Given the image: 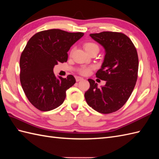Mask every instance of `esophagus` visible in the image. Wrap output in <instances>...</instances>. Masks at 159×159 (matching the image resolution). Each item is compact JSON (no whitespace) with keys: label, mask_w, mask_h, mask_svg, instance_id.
<instances>
[{"label":"esophagus","mask_w":159,"mask_h":159,"mask_svg":"<svg viewBox=\"0 0 159 159\" xmlns=\"http://www.w3.org/2000/svg\"><path fill=\"white\" fill-rule=\"evenodd\" d=\"M83 80V79L82 77H80V76H76V82H79V81H80V80Z\"/></svg>","instance_id":"34e87169"}]
</instances>
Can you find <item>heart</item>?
<instances>
[{"label": "heart", "mask_w": 159, "mask_h": 159, "mask_svg": "<svg viewBox=\"0 0 159 159\" xmlns=\"http://www.w3.org/2000/svg\"><path fill=\"white\" fill-rule=\"evenodd\" d=\"M84 48L85 49L87 52H90L91 51H93V50H97L98 52L99 51V46L96 44V43L94 42H86L84 43ZM91 70H92V67H80L79 70V72L82 74V75H87L88 74Z\"/></svg>", "instance_id": "obj_1"}]
</instances>
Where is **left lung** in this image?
Returning a JSON list of instances; mask_svg holds the SVG:
<instances>
[{"instance_id":"8db88e82","label":"left lung","mask_w":159,"mask_h":159,"mask_svg":"<svg viewBox=\"0 0 159 159\" xmlns=\"http://www.w3.org/2000/svg\"><path fill=\"white\" fill-rule=\"evenodd\" d=\"M90 36L105 49L104 62L96 76L106 84L98 87L93 80L88 79L86 102L100 113L116 112L127 102L135 86L139 68L136 48L122 33L104 31Z\"/></svg>"}]
</instances>
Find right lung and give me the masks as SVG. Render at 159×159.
<instances>
[{
  "label": "right lung",
  "instance_id": "add662e5",
  "mask_svg": "<svg viewBox=\"0 0 159 159\" xmlns=\"http://www.w3.org/2000/svg\"><path fill=\"white\" fill-rule=\"evenodd\" d=\"M83 35L49 29L35 33L29 40L20 56V80L26 98L36 109L51 111L63 102L75 78L68 75L57 79L53 67L67 61L70 47Z\"/></svg>",
  "mask_w": 159,
  "mask_h": 159
}]
</instances>
